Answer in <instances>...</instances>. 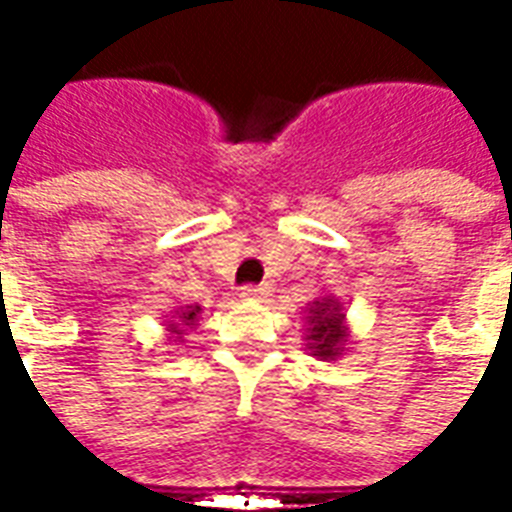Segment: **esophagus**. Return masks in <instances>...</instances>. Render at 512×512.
<instances>
[{
    "instance_id": "34e87169",
    "label": "esophagus",
    "mask_w": 512,
    "mask_h": 512,
    "mask_svg": "<svg viewBox=\"0 0 512 512\" xmlns=\"http://www.w3.org/2000/svg\"><path fill=\"white\" fill-rule=\"evenodd\" d=\"M271 292V284H255V287L241 289V297H244V300H265Z\"/></svg>"
}]
</instances>
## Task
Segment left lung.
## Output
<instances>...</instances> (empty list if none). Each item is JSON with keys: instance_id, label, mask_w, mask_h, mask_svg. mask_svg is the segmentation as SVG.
I'll use <instances>...</instances> for the list:
<instances>
[{"instance_id": "8db88e82", "label": "left lung", "mask_w": 512, "mask_h": 512, "mask_svg": "<svg viewBox=\"0 0 512 512\" xmlns=\"http://www.w3.org/2000/svg\"><path fill=\"white\" fill-rule=\"evenodd\" d=\"M305 350L319 361H337L350 342L345 305L335 295L316 297L305 308Z\"/></svg>"}]
</instances>
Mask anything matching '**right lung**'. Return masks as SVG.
<instances>
[{
	"label": "right lung",
	"instance_id": "add662e5",
	"mask_svg": "<svg viewBox=\"0 0 512 512\" xmlns=\"http://www.w3.org/2000/svg\"><path fill=\"white\" fill-rule=\"evenodd\" d=\"M201 319V305H180L175 311H170V316H164L162 327L167 329V340L170 342H185V332L188 329L199 327Z\"/></svg>",
	"mask_w": 512,
	"mask_h": 512
}]
</instances>
